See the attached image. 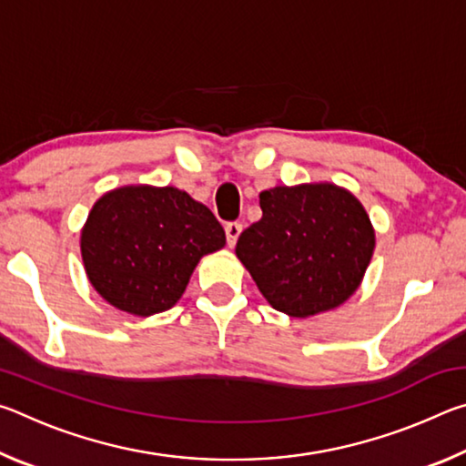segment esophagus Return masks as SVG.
Returning <instances> with one entry per match:
<instances>
[{
	"instance_id": "1",
	"label": "esophagus",
	"mask_w": 466,
	"mask_h": 466,
	"mask_svg": "<svg viewBox=\"0 0 466 466\" xmlns=\"http://www.w3.org/2000/svg\"><path fill=\"white\" fill-rule=\"evenodd\" d=\"M240 232H242V224H238V222H230V224H226V238H228V247H234L236 240H238Z\"/></svg>"
}]
</instances>
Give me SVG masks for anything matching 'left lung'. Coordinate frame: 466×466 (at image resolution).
<instances>
[{
  "label": "left lung",
  "instance_id": "8db88e82",
  "mask_svg": "<svg viewBox=\"0 0 466 466\" xmlns=\"http://www.w3.org/2000/svg\"><path fill=\"white\" fill-rule=\"evenodd\" d=\"M236 257L275 310L306 319L335 310L361 286L376 232L356 195L335 183L273 187Z\"/></svg>",
  "mask_w": 466,
  "mask_h": 466
}]
</instances>
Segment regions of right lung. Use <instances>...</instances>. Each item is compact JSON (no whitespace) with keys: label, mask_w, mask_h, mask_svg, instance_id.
<instances>
[{"label":"right lung","mask_w":466,"mask_h":466,"mask_svg":"<svg viewBox=\"0 0 466 466\" xmlns=\"http://www.w3.org/2000/svg\"><path fill=\"white\" fill-rule=\"evenodd\" d=\"M226 244L209 208L177 187L125 185L92 205L80 250L92 288L116 310L152 317L185 294L197 263Z\"/></svg>","instance_id":"1"}]
</instances>
